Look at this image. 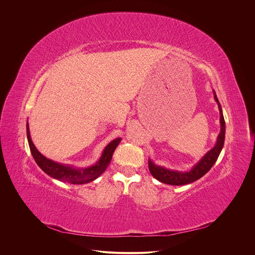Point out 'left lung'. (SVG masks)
I'll use <instances>...</instances> for the list:
<instances>
[{"mask_svg": "<svg viewBox=\"0 0 255 255\" xmlns=\"http://www.w3.org/2000/svg\"><path fill=\"white\" fill-rule=\"evenodd\" d=\"M214 93V99L218 104V108H219L220 112V133L218 135L217 141L215 146L209 150L190 170L188 171H179V170H173L168 169L166 167H163L161 165H156L150 158L148 159V168L150 173L155 177L157 180L161 181L163 184L171 185V186H184L193 183V181L198 180L203 175H205L214 165V163L217 161L219 154L224 146L225 141V120L222 113L221 105L217 99L215 91Z\"/></svg>", "mask_w": 255, "mask_h": 255, "instance_id": "1", "label": "left lung"}]
</instances>
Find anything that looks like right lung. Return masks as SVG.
<instances>
[{
    "label": "right lung",
    "instance_id": "obj_1",
    "mask_svg": "<svg viewBox=\"0 0 255 255\" xmlns=\"http://www.w3.org/2000/svg\"><path fill=\"white\" fill-rule=\"evenodd\" d=\"M26 130L30 151L36 163H37L38 166L49 176L57 180L63 181V183H68L71 185L88 184L90 181H93L97 177H99L106 170L109 163L111 162L113 153L122 139L116 138L109 143L103 150L100 159L94 165L89 167H76L74 165L63 164L53 161L42 155L38 151V149L35 147V145L32 142L28 122L26 124Z\"/></svg>",
    "mask_w": 255,
    "mask_h": 255
}]
</instances>
